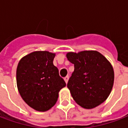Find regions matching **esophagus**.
<instances>
[{"label": "esophagus", "instance_id": "34e87169", "mask_svg": "<svg viewBox=\"0 0 128 128\" xmlns=\"http://www.w3.org/2000/svg\"><path fill=\"white\" fill-rule=\"evenodd\" d=\"M68 80H69V77L68 76H66V78H64V81H65V82L66 83H68Z\"/></svg>", "mask_w": 128, "mask_h": 128}]
</instances>
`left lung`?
I'll return each mask as SVG.
<instances>
[{
  "label": "left lung",
  "mask_w": 128,
  "mask_h": 128,
  "mask_svg": "<svg viewBox=\"0 0 128 128\" xmlns=\"http://www.w3.org/2000/svg\"><path fill=\"white\" fill-rule=\"evenodd\" d=\"M75 69L67 87L75 102L86 109L104 102L112 89L114 80L112 64L96 50L66 53Z\"/></svg>",
  "instance_id": "1"
}]
</instances>
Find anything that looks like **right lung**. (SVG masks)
Listing matches in <instances>:
<instances>
[{"instance_id": "obj_1", "label": "right lung", "mask_w": 128, "mask_h": 128, "mask_svg": "<svg viewBox=\"0 0 128 128\" xmlns=\"http://www.w3.org/2000/svg\"><path fill=\"white\" fill-rule=\"evenodd\" d=\"M56 53L34 51L24 56L16 70L19 93L29 106L39 112L50 110L58 101L59 92L66 86L53 65Z\"/></svg>"}]
</instances>
